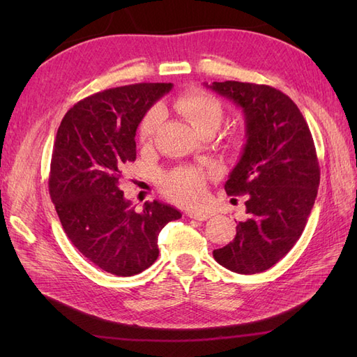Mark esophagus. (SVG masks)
Listing matches in <instances>:
<instances>
[{
  "label": "esophagus",
  "instance_id": "34e87169",
  "mask_svg": "<svg viewBox=\"0 0 357 357\" xmlns=\"http://www.w3.org/2000/svg\"><path fill=\"white\" fill-rule=\"evenodd\" d=\"M210 213H205V211H189L188 213V218L190 219H195V220H199V222H204L210 219Z\"/></svg>",
  "mask_w": 357,
  "mask_h": 357
}]
</instances>
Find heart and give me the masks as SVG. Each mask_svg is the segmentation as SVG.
Listing matches in <instances>:
<instances>
[{"label": "heart", "instance_id": "obj_1", "mask_svg": "<svg viewBox=\"0 0 357 357\" xmlns=\"http://www.w3.org/2000/svg\"><path fill=\"white\" fill-rule=\"evenodd\" d=\"M174 109L190 122L199 134L205 131H218L225 119V107L220 100L204 91H188L177 96ZM165 121V112L160 105L150 109L142 125H139V139L150 143L160 131ZM244 144L243 135H235L231 139V147L238 152ZM207 177L197 168H176L162 178V188L167 195L181 205H197L205 197Z\"/></svg>", "mask_w": 357, "mask_h": 357}]
</instances>
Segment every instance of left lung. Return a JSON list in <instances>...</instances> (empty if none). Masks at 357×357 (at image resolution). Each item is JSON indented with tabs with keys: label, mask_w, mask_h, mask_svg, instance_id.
<instances>
[{
	"label": "left lung",
	"mask_w": 357,
	"mask_h": 357,
	"mask_svg": "<svg viewBox=\"0 0 357 357\" xmlns=\"http://www.w3.org/2000/svg\"><path fill=\"white\" fill-rule=\"evenodd\" d=\"M208 88L241 107L245 122V146L225 190L245 195L247 219L213 256L234 273H264L296 244L314 205L320 183L314 142L298 105L282 91L232 80Z\"/></svg>",
	"instance_id": "1"
}]
</instances>
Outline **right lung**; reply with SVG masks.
<instances>
[{"label":"right lung","mask_w":357,"mask_h":357,"mask_svg":"<svg viewBox=\"0 0 357 357\" xmlns=\"http://www.w3.org/2000/svg\"><path fill=\"white\" fill-rule=\"evenodd\" d=\"M171 83H137L93 93L63 116L53 144L49 192L73 245L102 271L139 274L159 256L158 236L181 218L168 204L138 211L119 189L137 158L135 132Z\"/></svg>","instance_id":"add662e5"}]
</instances>
